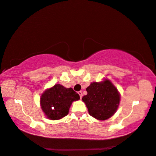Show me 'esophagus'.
<instances>
[{
	"instance_id": "esophagus-1",
	"label": "esophagus",
	"mask_w": 156,
	"mask_h": 156,
	"mask_svg": "<svg viewBox=\"0 0 156 156\" xmlns=\"http://www.w3.org/2000/svg\"><path fill=\"white\" fill-rule=\"evenodd\" d=\"M78 94H79V95H80V98L81 99H82V96H83V94H82V92L81 91H78Z\"/></svg>"
}]
</instances>
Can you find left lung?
<instances>
[{
    "label": "left lung",
    "mask_w": 156,
    "mask_h": 156,
    "mask_svg": "<svg viewBox=\"0 0 156 156\" xmlns=\"http://www.w3.org/2000/svg\"><path fill=\"white\" fill-rule=\"evenodd\" d=\"M87 94L82 97L89 114L99 120H106L118 108L120 96L109 80L93 82L87 88Z\"/></svg>",
    "instance_id": "obj_1"
}]
</instances>
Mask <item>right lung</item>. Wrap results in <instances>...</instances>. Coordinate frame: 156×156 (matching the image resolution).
Wrapping results in <instances>:
<instances>
[{"label": "right lung", "instance_id": "right-lung-1", "mask_svg": "<svg viewBox=\"0 0 156 156\" xmlns=\"http://www.w3.org/2000/svg\"><path fill=\"white\" fill-rule=\"evenodd\" d=\"M79 99L80 95L73 89H67L58 84L42 94L40 104L48 118L58 120L67 116L72 101Z\"/></svg>", "mask_w": 156, "mask_h": 156}]
</instances>
